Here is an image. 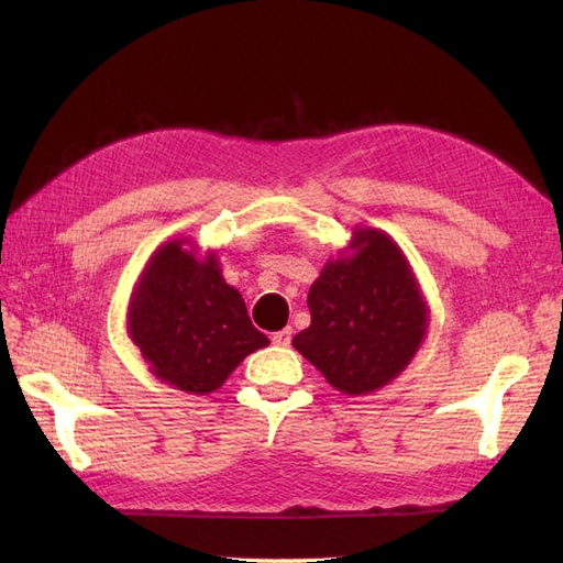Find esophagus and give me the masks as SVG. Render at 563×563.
Instances as JSON below:
<instances>
[{
  "mask_svg": "<svg viewBox=\"0 0 563 563\" xmlns=\"http://www.w3.org/2000/svg\"><path fill=\"white\" fill-rule=\"evenodd\" d=\"M291 338H294V329L286 327V329H282V331L272 335V343L279 345V347H288V345H291Z\"/></svg>",
  "mask_w": 563,
  "mask_h": 563,
  "instance_id": "obj_1",
  "label": "esophagus"
}]
</instances>
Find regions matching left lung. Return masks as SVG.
I'll use <instances>...</instances> for the list:
<instances>
[{"label":"left lung","mask_w":563,"mask_h":563,"mask_svg":"<svg viewBox=\"0 0 563 563\" xmlns=\"http://www.w3.org/2000/svg\"><path fill=\"white\" fill-rule=\"evenodd\" d=\"M352 258L329 263L312 284L310 327L294 347L335 389L364 395L397 378L424 333V302L399 246L378 230L354 232Z\"/></svg>","instance_id":"1"}]
</instances>
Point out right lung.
Here are the masks:
<instances>
[{"label":"right lung","mask_w":563,"mask_h":563,"mask_svg":"<svg viewBox=\"0 0 563 563\" xmlns=\"http://www.w3.org/2000/svg\"><path fill=\"white\" fill-rule=\"evenodd\" d=\"M129 327L152 373L192 395L218 389L246 354L269 345L251 323L240 291L220 277L216 255L199 263L180 242L152 255Z\"/></svg>","instance_id":"right-lung-1"}]
</instances>
